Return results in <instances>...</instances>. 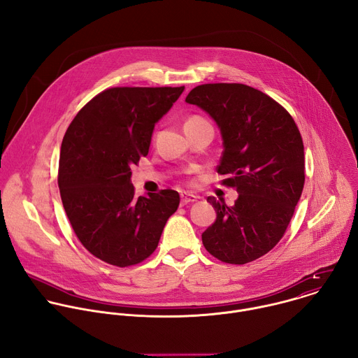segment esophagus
<instances>
[{
	"instance_id": "obj_1",
	"label": "esophagus",
	"mask_w": 358,
	"mask_h": 358,
	"mask_svg": "<svg viewBox=\"0 0 358 358\" xmlns=\"http://www.w3.org/2000/svg\"><path fill=\"white\" fill-rule=\"evenodd\" d=\"M196 196L192 194H181V206H187V203L195 202Z\"/></svg>"
}]
</instances>
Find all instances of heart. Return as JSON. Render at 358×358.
Wrapping results in <instances>:
<instances>
[{
	"label": "heart",
	"instance_id": "heart-1",
	"mask_svg": "<svg viewBox=\"0 0 358 358\" xmlns=\"http://www.w3.org/2000/svg\"><path fill=\"white\" fill-rule=\"evenodd\" d=\"M202 119H199V117H191V119H188L187 120V123H192V122H201Z\"/></svg>",
	"mask_w": 358,
	"mask_h": 358
}]
</instances>
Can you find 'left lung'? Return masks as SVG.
<instances>
[{"mask_svg": "<svg viewBox=\"0 0 358 358\" xmlns=\"http://www.w3.org/2000/svg\"><path fill=\"white\" fill-rule=\"evenodd\" d=\"M187 103L206 110L221 129L217 167L222 185L236 188L228 207L208 196L215 222L202 232L214 258L245 265L273 249L286 232L304 185V147L290 113L266 93L242 83L194 87Z\"/></svg>", "mask_w": 358, "mask_h": 358, "instance_id": "left-lung-1", "label": "left lung"}]
</instances>
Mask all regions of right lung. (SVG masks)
<instances>
[{
	"instance_id": "obj_1",
	"label": "right lung",
	"mask_w": 358,
	"mask_h": 358,
	"mask_svg": "<svg viewBox=\"0 0 358 358\" xmlns=\"http://www.w3.org/2000/svg\"><path fill=\"white\" fill-rule=\"evenodd\" d=\"M182 90L109 87L87 101L64 136L58 185L65 213L80 243L109 265L147 259L180 206L174 189L136 198L130 177L148 155L155 124Z\"/></svg>"
}]
</instances>
